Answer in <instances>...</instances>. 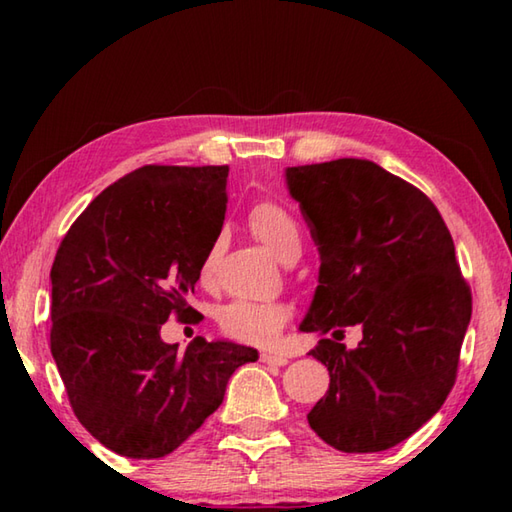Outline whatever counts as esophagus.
I'll use <instances>...</instances> for the list:
<instances>
[{"label":"esophagus","mask_w":512,"mask_h":512,"mask_svg":"<svg viewBox=\"0 0 512 512\" xmlns=\"http://www.w3.org/2000/svg\"><path fill=\"white\" fill-rule=\"evenodd\" d=\"M259 361L268 363V366H287L289 359L282 357V354H273V352H262L259 354Z\"/></svg>","instance_id":"obj_1"}]
</instances>
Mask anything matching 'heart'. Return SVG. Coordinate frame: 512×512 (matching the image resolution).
I'll return each instance as SVG.
<instances>
[{
    "instance_id": "obj_1",
    "label": "heart",
    "mask_w": 512,
    "mask_h": 512,
    "mask_svg": "<svg viewBox=\"0 0 512 512\" xmlns=\"http://www.w3.org/2000/svg\"><path fill=\"white\" fill-rule=\"evenodd\" d=\"M248 225L253 235L266 244L273 253L287 259L300 250V228L293 214L277 201L257 203L248 214ZM221 257V241H212L201 262V277L210 282ZM291 309L282 302H257V300H232L219 311V327L225 336L241 343L271 345L287 325Z\"/></svg>"
}]
</instances>
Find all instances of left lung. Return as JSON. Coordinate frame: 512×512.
I'll return each instance as SVG.
<instances>
[{
    "mask_svg": "<svg viewBox=\"0 0 512 512\" xmlns=\"http://www.w3.org/2000/svg\"><path fill=\"white\" fill-rule=\"evenodd\" d=\"M320 253L302 332H334L311 357L329 388L307 413L327 445L384 452L418 431L452 391L472 291L438 207L370 160L341 158L287 169ZM359 324L357 351L335 341Z\"/></svg>",
    "mask_w": 512,
    "mask_h": 512,
    "instance_id": "8db88e82",
    "label": "left lung"
}]
</instances>
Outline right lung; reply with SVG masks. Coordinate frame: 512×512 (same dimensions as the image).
Segmentation results:
<instances>
[{
    "instance_id": "1",
    "label": "right lung",
    "mask_w": 512,
    "mask_h": 512,
    "mask_svg": "<svg viewBox=\"0 0 512 512\" xmlns=\"http://www.w3.org/2000/svg\"><path fill=\"white\" fill-rule=\"evenodd\" d=\"M228 164H146L103 189L72 223L51 266V354L72 411L101 445L162 458L219 409L257 350L164 343L169 316L196 323L187 293L219 239Z\"/></svg>"
}]
</instances>
